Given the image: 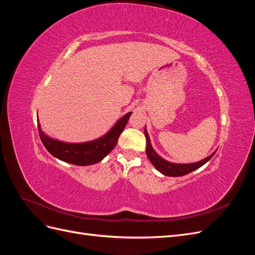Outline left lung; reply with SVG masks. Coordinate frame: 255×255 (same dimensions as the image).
I'll return each instance as SVG.
<instances>
[{"instance_id": "8db88e82", "label": "left lung", "mask_w": 255, "mask_h": 255, "mask_svg": "<svg viewBox=\"0 0 255 255\" xmlns=\"http://www.w3.org/2000/svg\"><path fill=\"white\" fill-rule=\"evenodd\" d=\"M144 136H145V140H146V146H145L146 156H148L152 165L155 167L160 173H163L164 175H167V176H182V175H185L191 171L196 170V169L202 167L204 164H206L207 161L214 156L216 151H217L216 150L215 152H213L211 154V155H208L207 157H205L202 160L197 161V163H190V164L171 163V161H168L161 156H159L158 154L154 151L153 146L151 144L148 130H146L145 127H144Z\"/></svg>"}]
</instances>
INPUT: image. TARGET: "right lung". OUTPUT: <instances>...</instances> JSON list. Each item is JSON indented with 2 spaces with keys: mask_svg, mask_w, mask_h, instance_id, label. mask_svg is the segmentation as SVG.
<instances>
[{
  "mask_svg": "<svg viewBox=\"0 0 255 255\" xmlns=\"http://www.w3.org/2000/svg\"><path fill=\"white\" fill-rule=\"evenodd\" d=\"M132 112L126 114L103 136L86 142H66L52 138L41 129L38 120V130L43 145L54 157L76 166H89L101 161L118 142Z\"/></svg>",
  "mask_w": 255,
  "mask_h": 255,
  "instance_id": "1",
  "label": "right lung"
}]
</instances>
